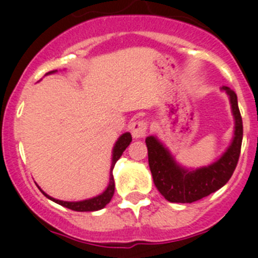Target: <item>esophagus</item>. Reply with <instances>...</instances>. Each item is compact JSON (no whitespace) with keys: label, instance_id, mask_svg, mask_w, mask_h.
<instances>
[{"label":"esophagus","instance_id":"esophagus-1","mask_svg":"<svg viewBox=\"0 0 258 258\" xmlns=\"http://www.w3.org/2000/svg\"><path fill=\"white\" fill-rule=\"evenodd\" d=\"M147 127L148 124L145 119H139V121L134 122L131 124L130 130H131V134L135 139H141L142 136H145L146 131H147Z\"/></svg>","mask_w":258,"mask_h":258}]
</instances>
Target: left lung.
<instances>
[{"label": "left lung", "mask_w": 258, "mask_h": 258, "mask_svg": "<svg viewBox=\"0 0 258 258\" xmlns=\"http://www.w3.org/2000/svg\"><path fill=\"white\" fill-rule=\"evenodd\" d=\"M230 97L231 108L235 117V135L226 152L209 166L187 170L179 166L157 137L148 136L146 145L148 150V165L153 182L160 194L170 202L192 204L209 196L225 186L232 176L240 158L243 126L238 110L237 95L227 86L221 88Z\"/></svg>", "instance_id": "1"}]
</instances>
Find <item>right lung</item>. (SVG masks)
I'll return each mask as SVG.
<instances>
[{
	"mask_svg": "<svg viewBox=\"0 0 258 258\" xmlns=\"http://www.w3.org/2000/svg\"><path fill=\"white\" fill-rule=\"evenodd\" d=\"M53 72H56V71L48 72L47 75L53 74ZM131 141H132L131 134H130V132H126V134L121 135V136L118 137V140L116 141V144H114L113 151H112V163H111V171H110V183H108L107 188H106L102 194L98 195V196L92 197V199H88V200H83V201H77V202L61 201V200H56V199H53V197L48 196V195L45 194V192H43L40 187L38 186L37 187L40 188V191L42 192L46 197H47V199L51 200V201L56 202V204L61 205V206H63V207H67V209H70L72 211H79V212H91V211H98V210L103 209V207H105L106 205L111 201V199H112V196L114 194V179H113V175H112V170H113L114 165H116V162L118 161V158L122 156L123 151L127 148V146L131 144Z\"/></svg>",
	"mask_w": 258,
	"mask_h": 258,
	"instance_id": "1",
	"label": "right lung"
}]
</instances>
